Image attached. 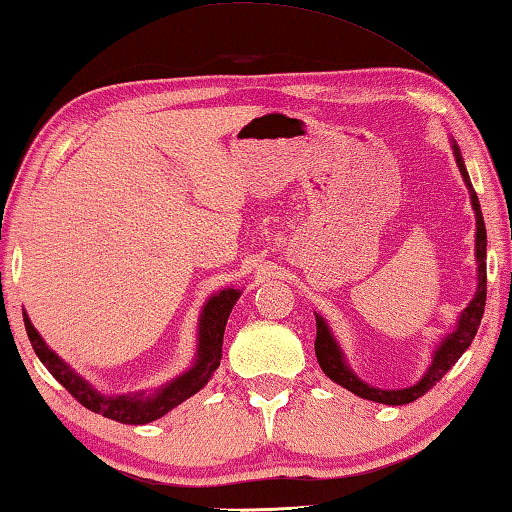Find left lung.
<instances>
[{
  "mask_svg": "<svg viewBox=\"0 0 512 512\" xmlns=\"http://www.w3.org/2000/svg\"><path fill=\"white\" fill-rule=\"evenodd\" d=\"M452 150H454V156H457V165L461 170L463 181H466V185H468L472 208H475V215H477L479 286H477L475 297H472V302L466 306V311L461 313L457 331H452L450 336L441 342L439 349H436L434 360H432L430 369H427V374L418 380L414 387H407V389H392V392H389V389L369 387L367 383H362L356 374H351V369L345 365V358H342V351L338 349L336 340H333V336H331L327 322H324L320 315L315 313V327H318V336H315V356H318L322 371L333 380V383L342 385L360 398H367V401H376V403H385V405H405V403L416 401V398H421L425 392H430V389L439 383L445 374H448V371L454 367V362H457L463 356V351L470 347L472 338L477 336V329H479L481 318H483V306H486V224H483L477 192L472 190L470 176L466 172V165H463L457 143H452Z\"/></svg>",
  "mask_w": 512,
  "mask_h": 512,
  "instance_id": "1",
  "label": "left lung"
}]
</instances>
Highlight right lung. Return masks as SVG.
I'll list each match as a JSON object with an SVG mask.
<instances>
[{
	"label": "right lung",
	"mask_w": 512,
	"mask_h": 512,
	"mask_svg": "<svg viewBox=\"0 0 512 512\" xmlns=\"http://www.w3.org/2000/svg\"><path fill=\"white\" fill-rule=\"evenodd\" d=\"M239 297L237 288H226L212 295L203 306L201 322H199V358L188 374L172 380L170 385H165L159 392L152 396H102L94 387H89L76 371L69 369L67 362H62L55 353L44 345L40 333L35 331L31 320L24 313V327L29 333L31 345L37 353V358L42 360V365L51 371V376L67 389V392L76 398L80 405H85L87 410L102 414L111 421L125 423V425H145L150 421H156L163 414L174 410L176 405H181L185 398H190L199 392V389L208 383L212 371L219 367L221 360V347H224V331L228 315L232 311Z\"/></svg>",
	"instance_id": "obj_1"
}]
</instances>
